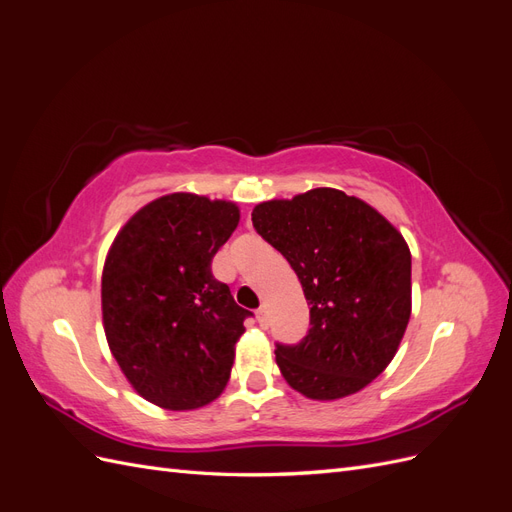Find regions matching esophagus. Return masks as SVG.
Returning a JSON list of instances; mask_svg holds the SVG:
<instances>
[{
	"label": "esophagus",
	"mask_w": 512,
	"mask_h": 512,
	"mask_svg": "<svg viewBox=\"0 0 512 512\" xmlns=\"http://www.w3.org/2000/svg\"><path fill=\"white\" fill-rule=\"evenodd\" d=\"M256 318H258V324H260V327L265 329V327H267V322H269V316H267V307H265V305H262V307L258 309V312H256Z\"/></svg>",
	"instance_id": "1"
}]
</instances>
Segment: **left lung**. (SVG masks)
Instances as JSON below:
<instances>
[{
    "label": "left lung",
    "mask_w": 512,
    "mask_h": 512,
    "mask_svg": "<svg viewBox=\"0 0 512 512\" xmlns=\"http://www.w3.org/2000/svg\"><path fill=\"white\" fill-rule=\"evenodd\" d=\"M258 235L290 262L312 329L275 348L284 380L307 399L359 393L389 367L412 312V258L401 232L335 188L273 198L252 211Z\"/></svg>",
    "instance_id": "left-lung-1"
}]
</instances>
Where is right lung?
<instances>
[{
	"mask_svg": "<svg viewBox=\"0 0 512 512\" xmlns=\"http://www.w3.org/2000/svg\"><path fill=\"white\" fill-rule=\"evenodd\" d=\"M230 200L175 192L151 200L121 226L102 271L108 348L143 399L196 410L226 389L250 316L211 273L239 226Z\"/></svg>",
	"mask_w": 512,
	"mask_h": 512,
	"instance_id": "obj_1",
	"label": "right lung"
}]
</instances>
